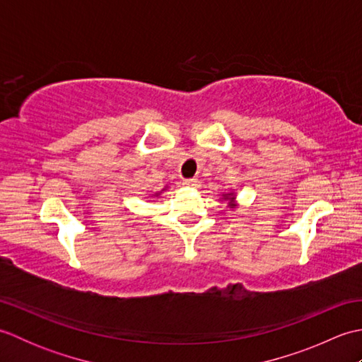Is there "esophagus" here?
Here are the masks:
<instances>
[{
    "mask_svg": "<svg viewBox=\"0 0 362 362\" xmlns=\"http://www.w3.org/2000/svg\"><path fill=\"white\" fill-rule=\"evenodd\" d=\"M183 185L191 187V188H199L201 187V182H199L197 179H187V180H183Z\"/></svg>",
    "mask_w": 362,
    "mask_h": 362,
    "instance_id": "obj_1",
    "label": "esophagus"
}]
</instances>
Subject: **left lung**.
<instances>
[{
    "label": "left lung",
    "mask_w": 362,
    "mask_h": 362,
    "mask_svg": "<svg viewBox=\"0 0 362 362\" xmlns=\"http://www.w3.org/2000/svg\"><path fill=\"white\" fill-rule=\"evenodd\" d=\"M222 197V201H224V202H227V206H230V209H236V206H238V204H236V193H235V191H228V193H222L221 194Z\"/></svg>",
    "instance_id": "8db88e82"
}]
</instances>
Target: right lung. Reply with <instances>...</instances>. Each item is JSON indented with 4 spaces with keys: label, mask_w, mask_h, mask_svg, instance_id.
Masks as SVG:
<instances>
[{
    "label": "right lung",
    "mask_w": 362,
    "mask_h": 362,
    "mask_svg": "<svg viewBox=\"0 0 362 362\" xmlns=\"http://www.w3.org/2000/svg\"><path fill=\"white\" fill-rule=\"evenodd\" d=\"M168 189V185L163 188V189H160V191H157V193H152V194H149V197H160V194L161 193H165V191Z\"/></svg>",
    "instance_id": "1"
}]
</instances>
